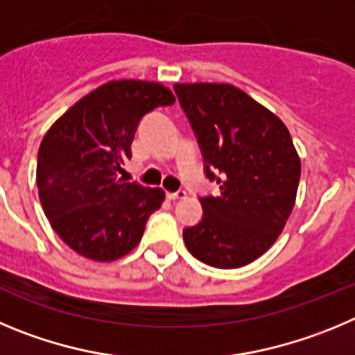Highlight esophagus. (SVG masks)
I'll return each instance as SVG.
<instances>
[{
  "instance_id": "esophagus-1",
  "label": "esophagus",
  "mask_w": 355,
  "mask_h": 355,
  "mask_svg": "<svg viewBox=\"0 0 355 355\" xmlns=\"http://www.w3.org/2000/svg\"><path fill=\"white\" fill-rule=\"evenodd\" d=\"M166 196H168V200H182V198H185L187 196V193H185V191H177V193H168L166 194Z\"/></svg>"
}]
</instances>
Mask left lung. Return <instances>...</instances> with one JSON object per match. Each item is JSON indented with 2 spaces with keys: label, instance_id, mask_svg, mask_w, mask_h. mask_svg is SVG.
I'll use <instances>...</instances> for the list:
<instances>
[{
  "label": "left lung",
  "instance_id": "8db88e82",
  "mask_svg": "<svg viewBox=\"0 0 355 355\" xmlns=\"http://www.w3.org/2000/svg\"><path fill=\"white\" fill-rule=\"evenodd\" d=\"M173 88L203 152L207 177L221 189L219 196L201 198L203 217L184 230V242L210 267H244L277 241L295 205L301 159L292 136L237 86L177 83Z\"/></svg>",
  "mask_w": 355,
  "mask_h": 355
}]
</instances>
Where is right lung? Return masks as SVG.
I'll return each instance as SVG.
<instances>
[{"instance_id":"obj_1","label":"right lung","mask_w":355,"mask_h":355,"mask_svg":"<svg viewBox=\"0 0 355 355\" xmlns=\"http://www.w3.org/2000/svg\"><path fill=\"white\" fill-rule=\"evenodd\" d=\"M175 95L155 81H107L51 125L38 148V198L53 230L72 251L113 261L139 244L164 191L118 178L132 157L134 132L148 111Z\"/></svg>"}]
</instances>
